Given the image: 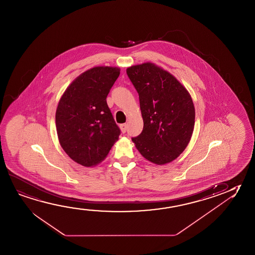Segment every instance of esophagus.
<instances>
[{
	"instance_id": "1",
	"label": "esophagus",
	"mask_w": 255,
	"mask_h": 255,
	"mask_svg": "<svg viewBox=\"0 0 255 255\" xmlns=\"http://www.w3.org/2000/svg\"><path fill=\"white\" fill-rule=\"evenodd\" d=\"M120 129H121L123 133H126V129H127V125L126 124H123L120 126Z\"/></svg>"
}]
</instances>
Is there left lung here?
I'll return each mask as SVG.
<instances>
[{"instance_id":"obj_1","label":"left lung","mask_w":255,"mask_h":255,"mask_svg":"<svg viewBox=\"0 0 255 255\" xmlns=\"http://www.w3.org/2000/svg\"><path fill=\"white\" fill-rule=\"evenodd\" d=\"M139 97L144 127L131 137L142 156L154 164L174 161L192 137L195 109L186 88L167 71L152 63L126 70Z\"/></svg>"}]
</instances>
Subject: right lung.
<instances>
[{
  "label": "right lung",
  "mask_w": 255,
  "mask_h": 255,
  "mask_svg": "<svg viewBox=\"0 0 255 255\" xmlns=\"http://www.w3.org/2000/svg\"><path fill=\"white\" fill-rule=\"evenodd\" d=\"M118 67H94L79 75L59 101L55 126L60 145L77 163L99 164L121 133L107 104Z\"/></svg>",
  "instance_id": "add662e5"
}]
</instances>
